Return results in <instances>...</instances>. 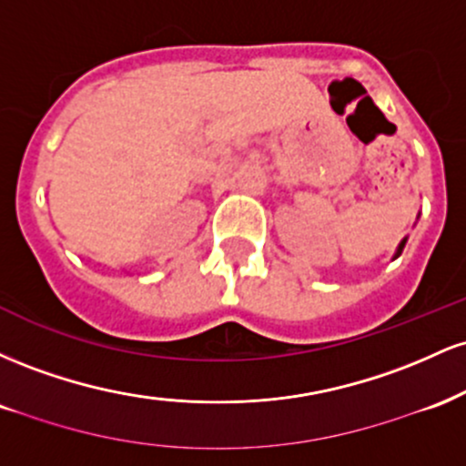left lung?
<instances>
[{"mask_svg": "<svg viewBox=\"0 0 466 466\" xmlns=\"http://www.w3.org/2000/svg\"><path fill=\"white\" fill-rule=\"evenodd\" d=\"M403 248H405V240H400V245H399V249H397V256H400V251H403Z\"/></svg>", "mask_w": 466, "mask_h": 466, "instance_id": "left-lung-1", "label": "left lung"}]
</instances>
